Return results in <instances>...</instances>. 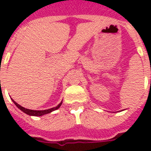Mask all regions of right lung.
Segmentation results:
<instances>
[{
  "instance_id": "right-lung-1",
  "label": "right lung",
  "mask_w": 151,
  "mask_h": 151,
  "mask_svg": "<svg viewBox=\"0 0 151 151\" xmlns=\"http://www.w3.org/2000/svg\"><path fill=\"white\" fill-rule=\"evenodd\" d=\"M12 102L15 103V105L17 106L19 110H21L22 112H24L25 114H27L29 115V116H36V117H40V116H43L45 114H49V113L52 112V111H54V110H57V109H59L60 107V106L62 105V103H63V101H62L61 103H59V105L56 106L55 107H52L51 109H48V110H29V109H27V108H24L22 106H20L19 104H18L16 102L12 99Z\"/></svg>"
}]
</instances>
